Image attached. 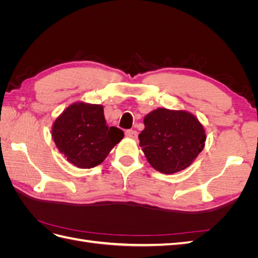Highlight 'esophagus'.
Returning a JSON list of instances; mask_svg holds the SVG:
<instances>
[{"label": "esophagus", "mask_w": 258, "mask_h": 258, "mask_svg": "<svg viewBox=\"0 0 258 258\" xmlns=\"http://www.w3.org/2000/svg\"><path fill=\"white\" fill-rule=\"evenodd\" d=\"M126 137H127V138H130V139L137 140V139H138V132H137L136 130L129 129V130L126 131Z\"/></svg>", "instance_id": "esophagus-1"}]
</instances>
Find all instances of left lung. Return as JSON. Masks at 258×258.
I'll return each instance as SVG.
<instances>
[{"label": "left lung", "instance_id": "left-lung-1", "mask_svg": "<svg viewBox=\"0 0 258 258\" xmlns=\"http://www.w3.org/2000/svg\"><path fill=\"white\" fill-rule=\"evenodd\" d=\"M144 126L140 146L151 166L161 173L186 169L205 147L204 127L186 111L157 108L145 116Z\"/></svg>", "mask_w": 258, "mask_h": 258}]
</instances>
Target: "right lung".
Wrapping results in <instances>:
<instances>
[{
	"instance_id": "add662e5",
	"label": "right lung",
	"mask_w": 258,
	"mask_h": 258,
	"mask_svg": "<svg viewBox=\"0 0 258 258\" xmlns=\"http://www.w3.org/2000/svg\"><path fill=\"white\" fill-rule=\"evenodd\" d=\"M51 135L59 152L70 162L90 169L106 158L123 138V131L107 127L102 105L75 103L54 120Z\"/></svg>"
}]
</instances>
